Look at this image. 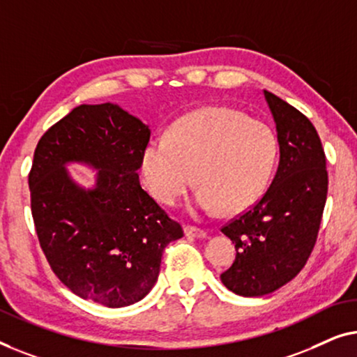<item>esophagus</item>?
Instances as JSON below:
<instances>
[{
    "instance_id": "esophagus-1",
    "label": "esophagus",
    "mask_w": 357,
    "mask_h": 357,
    "mask_svg": "<svg viewBox=\"0 0 357 357\" xmlns=\"http://www.w3.org/2000/svg\"><path fill=\"white\" fill-rule=\"evenodd\" d=\"M184 233H185V236H188V238H194V239L207 238V233H205L204 229H200L197 227H190V225L184 227Z\"/></svg>"
}]
</instances>
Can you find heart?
<instances>
[{
	"instance_id": "obj_1",
	"label": "heart",
	"mask_w": 357,
	"mask_h": 357,
	"mask_svg": "<svg viewBox=\"0 0 357 357\" xmlns=\"http://www.w3.org/2000/svg\"><path fill=\"white\" fill-rule=\"evenodd\" d=\"M277 160V139L267 124L227 107H205L152 139L140 157L145 184L155 199L174 205L194 179L195 208L238 215L260 199Z\"/></svg>"
}]
</instances>
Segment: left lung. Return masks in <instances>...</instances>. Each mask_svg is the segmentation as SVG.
I'll list each match as a JSON object with an SVG mask.
<instances>
[{"label":"left lung","mask_w":357,"mask_h":357,"mask_svg":"<svg viewBox=\"0 0 357 357\" xmlns=\"http://www.w3.org/2000/svg\"><path fill=\"white\" fill-rule=\"evenodd\" d=\"M277 124L280 163L264 197L222 233L236 259L220 275L229 291L255 298L298 275L312 252L327 200V158L314 124L299 109L264 90Z\"/></svg>","instance_id":"left-lung-1"}]
</instances>
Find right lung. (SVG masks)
Here are the masks:
<instances>
[{
    "label": "right lung",
    "mask_w": 357,
    "mask_h": 357,
    "mask_svg": "<svg viewBox=\"0 0 357 357\" xmlns=\"http://www.w3.org/2000/svg\"><path fill=\"white\" fill-rule=\"evenodd\" d=\"M150 129L114 103L80 105L38 140L29 173L40 248L74 294L107 307L144 299L162 255L183 228L140 188L137 169ZM68 162L97 169L79 186Z\"/></svg>",
    "instance_id": "right-lung-1"
}]
</instances>
